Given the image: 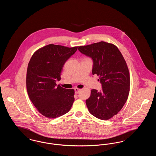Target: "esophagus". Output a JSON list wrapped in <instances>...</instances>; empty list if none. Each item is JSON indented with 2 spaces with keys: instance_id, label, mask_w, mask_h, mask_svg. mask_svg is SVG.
I'll list each match as a JSON object with an SVG mask.
<instances>
[{
  "instance_id": "1",
  "label": "esophagus",
  "mask_w": 156,
  "mask_h": 156,
  "mask_svg": "<svg viewBox=\"0 0 156 156\" xmlns=\"http://www.w3.org/2000/svg\"><path fill=\"white\" fill-rule=\"evenodd\" d=\"M74 90L75 94H78V93H79V92L80 91V90H81V89H79V88H75L74 89Z\"/></svg>"
}]
</instances>
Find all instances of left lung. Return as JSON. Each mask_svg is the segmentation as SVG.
I'll return each instance as SVG.
<instances>
[{"label":"left lung","instance_id":"obj_1","mask_svg":"<svg viewBox=\"0 0 156 156\" xmlns=\"http://www.w3.org/2000/svg\"><path fill=\"white\" fill-rule=\"evenodd\" d=\"M80 52L93 60L92 74H97L102 90L92 89L86 104L90 114L98 119L108 120L117 115L130 91V74L126 61L118 48L101 41L80 46Z\"/></svg>","mask_w":156,"mask_h":156}]
</instances>
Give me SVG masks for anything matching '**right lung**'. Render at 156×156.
<instances>
[{
	"label": "right lung",
	"instance_id": "right-lung-1",
	"mask_svg": "<svg viewBox=\"0 0 156 156\" xmlns=\"http://www.w3.org/2000/svg\"><path fill=\"white\" fill-rule=\"evenodd\" d=\"M78 47L47 45L32 55L26 74V88L37 111L47 118H56L70 110L74 101V90L62 88L55 82L61 80L64 64Z\"/></svg>",
	"mask_w": 156,
	"mask_h": 156
}]
</instances>
